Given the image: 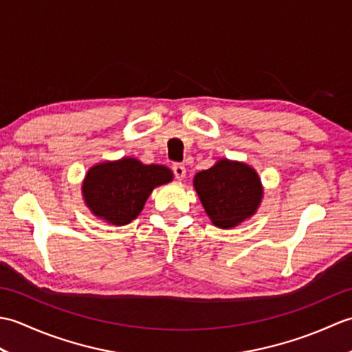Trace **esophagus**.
Here are the masks:
<instances>
[{"label": "esophagus", "instance_id": "esophagus-1", "mask_svg": "<svg viewBox=\"0 0 352 352\" xmlns=\"http://www.w3.org/2000/svg\"><path fill=\"white\" fill-rule=\"evenodd\" d=\"M172 170H174V175L177 180H183V178L186 177V168L182 163H175L174 166H172Z\"/></svg>", "mask_w": 352, "mask_h": 352}]
</instances>
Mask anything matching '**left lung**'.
<instances>
[{"instance_id":"8db88e82","label":"left lung","mask_w":352,"mask_h":352,"mask_svg":"<svg viewBox=\"0 0 352 352\" xmlns=\"http://www.w3.org/2000/svg\"><path fill=\"white\" fill-rule=\"evenodd\" d=\"M193 188L214 227L231 230L257 213L263 184L245 162L219 159L193 177Z\"/></svg>"}]
</instances>
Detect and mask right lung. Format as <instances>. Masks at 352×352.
Instances as JSON below:
<instances>
[{"label":"right lung","instance_id":"1","mask_svg":"<svg viewBox=\"0 0 352 352\" xmlns=\"http://www.w3.org/2000/svg\"><path fill=\"white\" fill-rule=\"evenodd\" d=\"M172 180L174 174L164 164H145L136 157H122L89 168L81 195L94 216L121 227L138 218L155 188Z\"/></svg>","mask_w":352,"mask_h":352}]
</instances>
